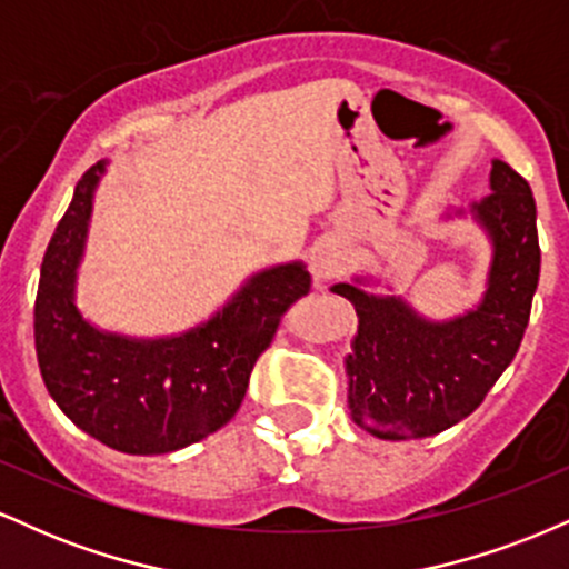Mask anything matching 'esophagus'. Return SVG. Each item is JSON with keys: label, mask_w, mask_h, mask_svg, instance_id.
<instances>
[{"label": "esophagus", "mask_w": 569, "mask_h": 569, "mask_svg": "<svg viewBox=\"0 0 569 569\" xmlns=\"http://www.w3.org/2000/svg\"><path fill=\"white\" fill-rule=\"evenodd\" d=\"M350 267V253L339 240L335 238H326L312 248V257H310V272L316 283H326V280L342 276L345 270Z\"/></svg>", "instance_id": "1"}]
</instances>
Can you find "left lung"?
I'll return each instance as SVG.
<instances>
[{
  "label": "left lung",
  "instance_id": "left-lung-1",
  "mask_svg": "<svg viewBox=\"0 0 569 569\" xmlns=\"http://www.w3.org/2000/svg\"><path fill=\"white\" fill-rule=\"evenodd\" d=\"M489 189L468 211L492 246L487 289L462 316L433 321L401 293L363 289L380 283L371 276L331 286L358 316L345 356L350 417L377 439H426L457 426L519 350L540 278L538 211L530 184L508 162L492 160ZM455 217L466 211L443 213Z\"/></svg>",
  "mask_w": 569,
  "mask_h": 569
}]
</instances>
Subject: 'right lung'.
<instances>
[{
  "label": "right lung",
  "mask_w": 569,
  "mask_h": 569,
  "mask_svg": "<svg viewBox=\"0 0 569 569\" xmlns=\"http://www.w3.org/2000/svg\"><path fill=\"white\" fill-rule=\"evenodd\" d=\"M107 160L77 181L42 259L34 345L44 388L77 428L117 452L168 455L232 420L248 377L280 316L310 291L305 262L253 272L208 321L171 337L98 329L77 307V270L88 246Z\"/></svg>",
  "instance_id": "right-lung-1"
}]
</instances>
